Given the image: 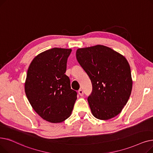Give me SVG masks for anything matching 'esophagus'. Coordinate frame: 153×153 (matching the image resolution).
Returning a JSON list of instances; mask_svg holds the SVG:
<instances>
[{"label": "esophagus", "instance_id": "obj_1", "mask_svg": "<svg viewBox=\"0 0 153 153\" xmlns=\"http://www.w3.org/2000/svg\"><path fill=\"white\" fill-rule=\"evenodd\" d=\"M78 92V94H79V95H80L81 97H82V96L83 95V91L82 89H79Z\"/></svg>", "mask_w": 153, "mask_h": 153}]
</instances>
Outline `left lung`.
<instances>
[{"label":"left lung","mask_w":153,"mask_h":153,"mask_svg":"<svg viewBox=\"0 0 153 153\" xmlns=\"http://www.w3.org/2000/svg\"><path fill=\"white\" fill-rule=\"evenodd\" d=\"M76 59L91 79L92 91L88 102L93 115L101 120L115 117L131 93L133 82L127 60L100 45L78 49Z\"/></svg>","instance_id":"1"}]
</instances>
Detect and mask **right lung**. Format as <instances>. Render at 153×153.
<instances>
[{
    "label": "right lung",
    "mask_w": 153,
    "mask_h": 153,
    "mask_svg": "<svg viewBox=\"0 0 153 153\" xmlns=\"http://www.w3.org/2000/svg\"><path fill=\"white\" fill-rule=\"evenodd\" d=\"M71 49L53 48L31 62L27 71L25 91L35 111L45 120L60 123L71 115L77 92L71 88L65 74Z\"/></svg>",
    "instance_id": "right-lung-1"
}]
</instances>
